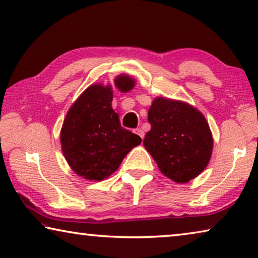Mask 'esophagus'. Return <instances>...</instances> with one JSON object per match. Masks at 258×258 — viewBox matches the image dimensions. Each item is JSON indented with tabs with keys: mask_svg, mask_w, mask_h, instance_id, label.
Instances as JSON below:
<instances>
[{
	"mask_svg": "<svg viewBox=\"0 0 258 258\" xmlns=\"http://www.w3.org/2000/svg\"><path fill=\"white\" fill-rule=\"evenodd\" d=\"M134 133H137L138 136H139L141 139H144V136H145V133H144V131H142L141 128H136L134 130Z\"/></svg>",
	"mask_w": 258,
	"mask_h": 258,
	"instance_id": "obj_1",
	"label": "esophagus"
}]
</instances>
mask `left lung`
Returning a JSON list of instances; mask_svg holds the SVG:
<instances>
[{
    "label": "left lung",
    "instance_id": "left-lung-1",
    "mask_svg": "<svg viewBox=\"0 0 258 258\" xmlns=\"http://www.w3.org/2000/svg\"><path fill=\"white\" fill-rule=\"evenodd\" d=\"M152 128L144 146L161 172L176 183H187L210 162L213 138L202 112L187 103L156 97L148 110Z\"/></svg>",
    "mask_w": 258,
    "mask_h": 258
}]
</instances>
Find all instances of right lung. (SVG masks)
Returning <instances> with one entry per match:
<instances>
[{
    "mask_svg": "<svg viewBox=\"0 0 258 258\" xmlns=\"http://www.w3.org/2000/svg\"><path fill=\"white\" fill-rule=\"evenodd\" d=\"M134 80L119 75L114 86L122 92L134 87ZM111 86L91 84L71 106L61 128L60 141L64 159L75 174L89 180L107 178L120 166L141 138L121 127L112 109Z\"/></svg>",
    "mask_w": 258,
    "mask_h": 258,
    "instance_id": "obj_1",
    "label": "right lung"
}]
</instances>
